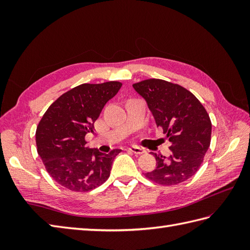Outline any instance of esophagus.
<instances>
[{"mask_svg": "<svg viewBox=\"0 0 250 250\" xmlns=\"http://www.w3.org/2000/svg\"><path fill=\"white\" fill-rule=\"evenodd\" d=\"M129 150H130L131 152L136 153V155H142V153L145 152V150L143 149V148H141V147H139V146H134V145L129 147Z\"/></svg>", "mask_w": 250, "mask_h": 250, "instance_id": "1", "label": "esophagus"}]
</instances>
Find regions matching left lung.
Segmentation results:
<instances>
[{"instance_id":"left-lung-1","label":"left lung","mask_w":250,"mask_h":250,"mask_svg":"<svg viewBox=\"0 0 250 250\" xmlns=\"http://www.w3.org/2000/svg\"><path fill=\"white\" fill-rule=\"evenodd\" d=\"M133 88L172 144L167 158L152 153L157 167L145 176L163 186L186 182L198 172L210 145L211 122L206 109L187 89L162 79H146Z\"/></svg>"}]
</instances>
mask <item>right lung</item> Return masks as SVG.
<instances>
[{"label":"right lung","instance_id":"obj_1","mask_svg":"<svg viewBox=\"0 0 250 250\" xmlns=\"http://www.w3.org/2000/svg\"><path fill=\"white\" fill-rule=\"evenodd\" d=\"M122 83H83L63 93L46 110L36 129L37 152L54 180L72 191H90L109 177L121 149L109 153L89 148L86 134Z\"/></svg>","mask_w":250,"mask_h":250}]
</instances>
